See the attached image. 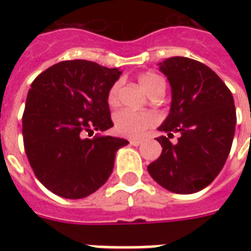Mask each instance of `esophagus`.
Returning <instances> with one entry per match:
<instances>
[{"label": "esophagus", "mask_w": 251, "mask_h": 251, "mask_svg": "<svg viewBox=\"0 0 251 251\" xmlns=\"http://www.w3.org/2000/svg\"><path fill=\"white\" fill-rule=\"evenodd\" d=\"M129 142H130V145H133V147H138V145L142 142V140L141 138H131Z\"/></svg>", "instance_id": "esophagus-1"}]
</instances>
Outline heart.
Masks as SVG:
<instances>
[{
    "label": "heart",
    "mask_w": 251,
    "mask_h": 251,
    "mask_svg": "<svg viewBox=\"0 0 251 251\" xmlns=\"http://www.w3.org/2000/svg\"><path fill=\"white\" fill-rule=\"evenodd\" d=\"M138 80L149 95H153L156 93H164V90H165L164 79L156 72H144L138 76ZM118 93H120V83H114L107 93V103L110 106L117 104ZM157 122V114L152 113V111H134V110L124 109L115 113L114 115L115 131L120 136L130 137V138L141 136L144 131L156 125Z\"/></svg>",
    "instance_id": "obj_1"
}]
</instances>
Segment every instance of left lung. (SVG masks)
Instances as JSON below:
<instances>
[{"label": "left lung", "instance_id": "1", "mask_svg": "<svg viewBox=\"0 0 251 251\" xmlns=\"http://www.w3.org/2000/svg\"><path fill=\"white\" fill-rule=\"evenodd\" d=\"M172 87L171 113L156 138L160 157L148 165L154 181L171 192L195 194L211 184L226 163L235 133L231 91L215 72L189 57L175 56L160 63ZM175 132L177 142L170 141Z\"/></svg>", "mask_w": 251, "mask_h": 251}]
</instances>
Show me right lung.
<instances>
[{"label": "right lung", "instance_id": "1", "mask_svg": "<svg viewBox=\"0 0 251 251\" xmlns=\"http://www.w3.org/2000/svg\"><path fill=\"white\" fill-rule=\"evenodd\" d=\"M121 71L88 60L53 64L32 82L23 114L26 157L41 184L82 199L107 181L124 138L86 133L113 126L107 93Z\"/></svg>", "mask_w": 251, "mask_h": 251}]
</instances>
